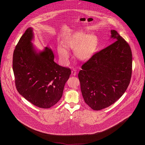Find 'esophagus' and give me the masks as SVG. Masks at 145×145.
Here are the masks:
<instances>
[{"mask_svg":"<svg viewBox=\"0 0 145 145\" xmlns=\"http://www.w3.org/2000/svg\"><path fill=\"white\" fill-rule=\"evenodd\" d=\"M71 72H72V74L73 76H76V71L75 69H72Z\"/></svg>","mask_w":145,"mask_h":145,"instance_id":"1","label":"esophagus"}]
</instances>
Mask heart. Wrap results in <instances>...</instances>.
<instances>
[{
  "label": "heart",
  "instance_id": "b5f03b06",
  "mask_svg": "<svg viewBox=\"0 0 145 145\" xmlns=\"http://www.w3.org/2000/svg\"><path fill=\"white\" fill-rule=\"evenodd\" d=\"M62 46H59L57 52L59 56L65 62H68L69 52L66 48L74 50L76 57L80 61H87L93 54L97 46L95 36L85 34L82 32L76 34L66 39Z\"/></svg>",
  "mask_w": 145,
  "mask_h": 145
}]
</instances>
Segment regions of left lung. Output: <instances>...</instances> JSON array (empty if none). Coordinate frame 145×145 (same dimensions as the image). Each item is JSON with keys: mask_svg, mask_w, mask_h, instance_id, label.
<instances>
[{"mask_svg": "<svg viewBox=\"0 0 145 145\" xmlns=\"http://www.w3.org/2000/svg\"><path fill=\"white\" fill-rule=\"evenodd\" d=\"M114 42L84 62L78 78L85 102L100 110L116 102L128 87L132 73V53L129 44L115 30Z\"/></svg>", "mask_w": 145, "mask_h": 145, "instance_id": "8db88e82", "label": "left lung"}]
</instances>
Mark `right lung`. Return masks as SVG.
<instances>
[{
  "label": "right lung",
  "mask_w": 145,
  "mask_h": 145,
  "mask_svg": "<svg viewBox=\"0 0 145 145\" xmlns=\"http://www.w3.org/2000/svg\"><path fill=\"white\" fill-rule=\"evenodd\" d=\"M33 30L28 28L14 49L12 67L16 89L35 106L48 109L61 98L65 83L71 73L69 68L54 61L52 49L46 47L37 53L31 42Z\"/></svg>",
  "instance_id": "add662e5"
}]
</instances>
